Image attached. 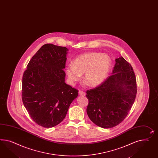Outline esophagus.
Segmentation results:
<instances>
[{"instance_id":"esophagus-1","label":"esophagus","mask_w":158,"mask_h":158,"mask_svg":"<svg viewBox=\"0 0 158 158\" xmlns=\"http://www.w3.org/2000/svg\"><path fill=\"white\" fill-rule=\"evenodd\" d=\"M79 94L81 95H82V96H85V93L84 91H83L82 90H79Z\"/></svg>"}]
</instances>
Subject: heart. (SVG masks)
<instances>
[{
	"label": "heart",
	"mask_w": 158,
	"mask_h": 158,
	"mask_svg": "<svg viewBox=\"0 0 158 158\" xmlns=\"http://www.w3.org/2000/svg\"><path fill=\"white\" fill-rule=\"evenodd\" d=\"M110 57L106 54L89 52L76 57L73 64L65 68L68 78L72 82L78 81L85 73L84 79L90 86L101 85L106 78L111 67Z\"/></svg>",
	"instance_id": "obj_1"
}]
</instances>
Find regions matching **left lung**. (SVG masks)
<instances>
[{"label":"left lung","instance_id":"8db88e82","mask_svg":"<svg viewBox=\"0 0 158 158\" xmlns=\"http://www.w3.org/2000/svg\"><path fill=\"white\" fill-rule=\"evenodd\" d=\"M110 76L94 89L86 91L87 113L100 127H114L124 121L137 94L136 78L132 67L123 56L115 59Z\"/></svg>","mask_w":158,"mask_h":158}]
</instances>
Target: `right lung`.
Wrapping results in <instances>:
<instances>
[{
  "instance_id": "obj_1",
  "label": "right lung",
  "mask_w": 158,
  "mask_h": 158,
  "mask_svg": "<svg viewBox=\"0 0 158 158\" xmlns=\"http://www.w3.org/2000/svg\"><path fill=\"white\" fill-rule=\"evenodd\" d=\"M67 51L65 47L44 45L23 75V103L31 119L44 128L60 124L78 95V90L65 83Z\"/></svg>"
}]
</instances>
